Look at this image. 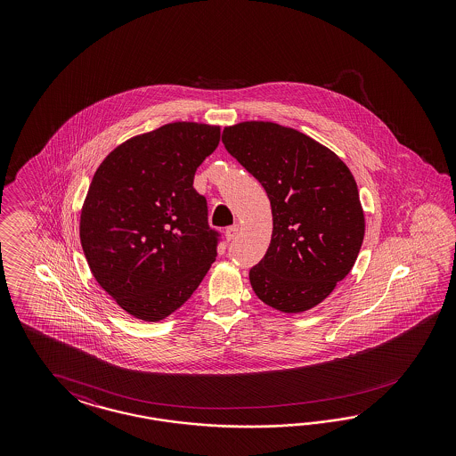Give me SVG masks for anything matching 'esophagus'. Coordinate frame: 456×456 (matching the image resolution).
I'll return each instance as SVG.
<instances>
[{
    "instance_id": "1",
    "label": "esophagus",
    "mask_w": 456,
    "mask_h": 456,
    "mask_svg": "<svg viewBox=\"0 0 456 456\" xmlns=\"http://www.w3.org/2000/svg\"><path fill=\"white\" fill-rule=\"evenodd\" d=\"M240 232V225L239 224H234V225H231V227H227V231H225V239L227 240H232L235 239L237 235Z\"/></svg>"
}]
</instances>
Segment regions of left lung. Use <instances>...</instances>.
<instances>
[{
    "label": "left lung",
    "instance_id": "1",
    "mask_svg": "<svg viewBox=\"0 0 456 456\" xmlns=\"http://www.w3.org/2000/svg\"><path fill=\"white\" fill-rule=\"evenodd\" d=\"M222 142L263 183L273 235L248 273L264 304L297 314L322 303L358 259L364 212L345 162L303 132L274 122L225 126Z\"/></svg>",
    "mask_w": 456,
    "mask_h": 456
}]
</instances>
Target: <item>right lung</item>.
<instances>
[{
    "label": "right lung",
    "instance_id": "1",
    "mask_svg": "<svg viewBox=\"0 0 456 456\" xmlns=\"http://www.w3.org/2000/svg\"><path fill=\"white\" fill-rule=\"evenodd\" d=\"M219 140V125L174 122L125 140L98 166L80 242L100 288L134 318L175 313L216 261L217 234L193 175Z\"/></svg>",
    "mask_w": 456,
    "mask_h": 456
}]
</instances>
